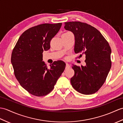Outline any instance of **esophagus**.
Listing matches in <instances>:
<instances>
[{
  "instance_id": "obj_1",
  "label": "esophagus",
  "mask_w": 123,
  "mask_h": 123,
  "mask_svg": "<svg viewBox=\"0 0 123 123\" xmlns=\"http://www.w3.org/2000/svg\"><path fill=\"white\" fill-rule=\"evenodd\" d=\"M70 65L68 64V63H66V68H70Z\"/></svg>"
}]
</instances>
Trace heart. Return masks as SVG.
<instances>
[{"mask_svg": "<svg viewBox=\"0 0 123 123\" xmlns=\"http://www.w3.org/2000/svg\"><path fill=\"white\" fill-rule=\"evenodd\" d=\"M69 33H71V32H70V31H67V32H65L63 33V34H69Z\"/></svg>", "mask_w": 123, "mask_h": 123, "instance_id": "b5f03b06", "label": "heart"}]
</instances>
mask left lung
Instances as JSON below:
<instances>
[{"mask_svg": "<svg viewBox=\"0 0 123 123\" xmlns=\"http://www.w3.org/2000/svg\"><path fill=\"white\" fill-rule=\"evenodd\" d=\"M64 28L74 35L75 53L86 58L85 67L72 65L74 75L70 80L72 86L85 95L95 93L106 81L111 68L109 43L98 29L86 23L66 22Z\"/></svg>", "mask_w": 123, "mask_h": 123, "instance_id": "1", "label": "left lung"}]
</instances>
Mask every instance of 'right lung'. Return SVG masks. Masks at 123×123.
I'll return each instance as SVG.
<instances>
[{
  "instance_id": "right-lung-1",
  "label": "right lung",
  "mask_w": 123,
  "mask_h": 123,
  "mask_svg": "<svg viewBox=\"0 0 123 123\" xmlns=\"http://www.w3.org/2000/svg\"><path fill=\"white\" fill-rule=\"evenodd\" d=\"M62 23L43 24L25 30L19 37L11 57L14 74L21 86L36 96L53 90L65 68L63 61L53 62L48 68L42 61V53L50 48V41Z\"/></svg>"
}]
</instances>
